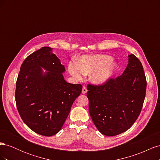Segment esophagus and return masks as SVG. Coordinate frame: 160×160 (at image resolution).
<instances>
[{
    "instance_id": "1",
    "label": "esophagus",
    "mask_w": 160,
    "mask_h": 160,
    "mask_svg": "<svg viewBox=\"0 0 160 160\" xmlns=\"http://www.w3.org/2000/svg\"><path fill=\"white\" fill-rule=\"evenodd\" d=\"M87 92H88V89H87V88H86V87H85V86H83V89H82V93L83 94H85Z\"/></svg>"
}]
</instances>
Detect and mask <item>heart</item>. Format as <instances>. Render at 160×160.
<instances>
[{
	"instance_id": "b5f03b06",
	"label": "heart",
	"mask_w": 160,
	"mask_h": 160,
	"mask_svg": "<svg viewBox=\"0 0 160 160\" xmlns=\"http://www.w3.org/2000/svg\"><path fill=\"white\" fill-rule=\"evenodd\" d=\"M115 69L112 57L106 55H83L76 65L70 64V74L77 80L82 79V75L92 74L91 80L97 85H103L111 78Z\"/></svg>"
}]
</instances>
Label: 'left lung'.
Returning a JSON list of instances; mask_svg holds the SVG:
<instances>
[{
  "label": "left lung",
  "instance_id": "8db88e82",
  "mask_svg": "<svg viewBox=\"0 0 160 160\" xmlns=\"http://www.w3.org/2000/svg\"><path fill=\"white\" fill-rule=\"evenodd\" d=\"M128 57L122 75L103 85H88L91 118L99 132L107 136L119 135L132 127L146 97L147 82L142 62L133 54Z\"/></svg>",
  "mask_w": 160,
  "mask_h": 160
}]
</instances>
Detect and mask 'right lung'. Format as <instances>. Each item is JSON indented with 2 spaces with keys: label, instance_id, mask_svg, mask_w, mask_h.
I'll use <instances>...</instances> for the list:
<instances>
[{
  "label": "right lung",
  "instance_id": "obj_1",
  "mask_svg": "<svg viewBox=\"0 0 160 160\" xmlns=\"http://www.w3.org/2000/svg\"><path fill=\"white\" fill-rule=\"evenodd\" d=\"M52 49L43 47L28 55L21 65L16 83L17 109L27 126L45 136L61 129L82 85L67 83L65 67ZM47 71L43 72L42 68Z\"/></svg>",
  "mask_w": 160,
  "mask_h": 160
}]
</instances>
